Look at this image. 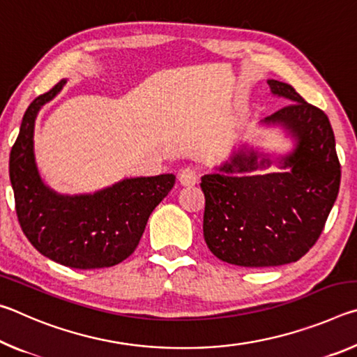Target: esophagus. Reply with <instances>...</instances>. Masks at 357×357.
Listing matches in <instances>:
<instances>
[{
  "instance_id": "1",
  "label": "esophagus",
  "mask_w": 357,
  "mask_h": 357,
  "mask_svg": "<svg viewBox=\"0 0 357 357\" xmlns=\"http://www.w3.org/2000/svg\"><path fill=\"white\" fill-rule=\"evenodd\" d=\"M178 178H179L181 185H195L198 183V178H200V174H198L197 168L185 167L179 172Z\"/></svg>"
}]
</instances>
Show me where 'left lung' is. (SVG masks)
Masks as SVG:
<instances>
[{
    "mask_svg": "<svg viewBox=\"0 0 357 357\" xmlns=\"http://www.w3.org/2000/svg\"><path fill=\"white\" fill-rule=\"evenodd\" d=\"M271 93L291 100L264 118L294 138L282 157L283 172L252 174L273 160L257 151H239L204 174L203 234L209 250L229 264L269 268L298 261L321 234L340 187V162L326 113L310 105L291 84L268 80Z\"/></svg>",
    "mask_w": 357,
    "mask_h": 357,
    "instance_id": "1",
    "label": "left lung"
}]
</instances>
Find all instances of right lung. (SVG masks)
Segmentation results:
<instances>
[{
    "mask_svg": "<svg viewBox=\"0 0 357 357\" xmlns=\"http://www.w3.org/2000/svg\"><path fill=\"white\" fill-rule=\"evenodd\" d=\"M66 80L40 94L23 114L9 157L19 223L34 249L68 268L99 269L124 261L137 249L154 208L174 185V174L123 179L84 195H61L42 181L34 157V123L42 105Z\"/></svg>",
    "mask_w": 357,
    "mask_h": 357,
    "instance_id": "right-lung-1",
    "label": "right lung"
}]
</instances>
